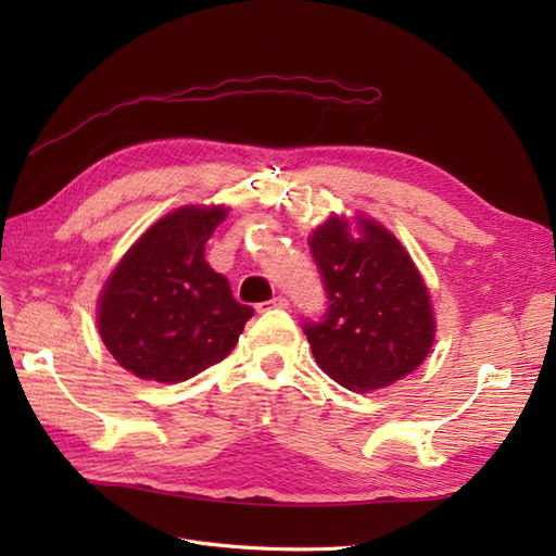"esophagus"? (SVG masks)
I'll return each mask as SVG.
<instances>
[{
    "mask_svg": "<svg viewBox=\"0 0 556 556\" xmlns=\"http://www.w3.org/2000/svg\"><path fill=\"white\" fill-rule=\"evenodd\" d=\"M288 306H290L288 299H285V296H274L271 301H262V304H257V313H268V311H274V308L285 311Z\"/></svg>",
    "mask_w": 556,
    "mask_h": 556,
    "instance_id": "34e87169",
    "label": "esophagus"
}]
</instances>
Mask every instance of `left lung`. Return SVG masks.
<instances>
[{
	"label": "left lung",
	"instance_id": "1",
	"mask_svg": "<svg viewBox=\"0 0 556 556\" xmlns=\"http://www.w3.org/2000/svg\"><path fill=\"white\" fill-rule=\"evenodd\" d=\"M331 215L308 241L327 292L323 319L304 323L323 371L355 392L378 390L413 374L433 343V311L410 255L376 220Z\"/></svg>",
	"mask_w": 556,
	"mask_h": 556
}]
</instances>
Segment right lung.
<instances>
[{
    "label": "right lung",
    "instance_id": "add662e5",
    "mask_svg": "<svg viewBox=\"0 0 556 556\" xmlns=\"http://www.w3.org/2000/svg\"><path fill=\"white\" fill-rule=\"evenodd\" d=\"M227 208L164 215L113 268L99 296V333L115 362L143 380L182 382L223 362L252 317L204 250Z\"/></svg>",
    "mask_w": 556,
    "mask_h": 556
}]
</instances>
